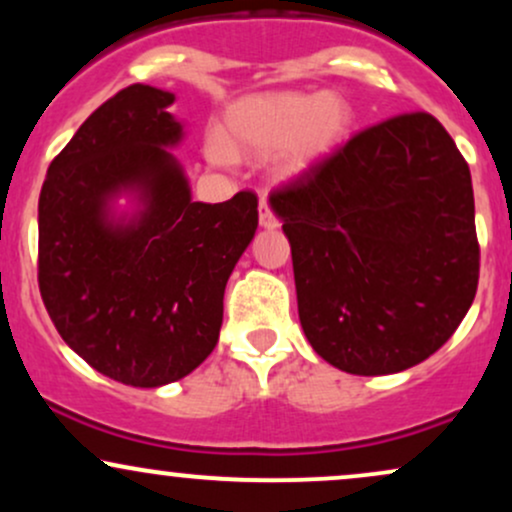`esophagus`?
<instances>
[{"label":"esophagus","mask_w":512,"mask_h":512,"mask_svg":"<svg viewBox=\"0 0 512 512\" xmlns=\"http://www.w3.org/2000/svg\"><path fill=\"white\" fill-rule=\"evenodd\" d=\"M260 223L264 228H276L279 226V219H276L274 216V211L269 209V204H267V199H260Z\"/></svg>","instance_id":"obj_1"}]
</instances>
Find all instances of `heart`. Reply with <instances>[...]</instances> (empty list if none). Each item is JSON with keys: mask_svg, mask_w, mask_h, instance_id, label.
I'll return each mask as SVG.
<instances>
[{"mask_svg": "<svg viewBox=\"0 0 512 512\" xmlns=\"http://www.w3.org/2000/svg\"><path fill=\"white\" fill-rule=\"evenodd\" d=\"M351 120V105L339 93H257L226 110L223 137L211 134L207 154L216 163H231L233 156H264L281 149L279 170L291 178L337 149Z\"/></svg>", "mask_w": 512, "mask_h": 512, "instance_id": "1", "label": "heart"}]
</instances>
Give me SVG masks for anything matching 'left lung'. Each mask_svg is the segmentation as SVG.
<instances>
[{
  "mask_svg": "<svg viewBox=\"0 0 512 512\" xmlns=\"http://www.w3.org/2000/svg\"><path fill=\"white\" fill-rule=\"evenodd\" d=\"M269 204L291 243L303 332L334 368L399 373L460 327L479 284L472 175L433 115L361 129Z\"/></svg>",
  "mask_w": 512,
  "mask_h": 512,
  "instance_id": "left-lung-1",
  "label": "left lung"
}]
</instances>
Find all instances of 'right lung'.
Returning a JSON list of instances; mask_svg holds the SVG:
<instances>
[{
    "mask_svg": "<svg viewBox=\"0 0 512 512\" xmlns=\"http://www.w3.org/2000/svg\"><path fill=\"white\" fill-rule=\"evenodd\" d=\"M173 93L132 84L50 163L38 202V286L60 337L122 385L161 387L214 351L223 291L257 231V195L192 202L168 146ZM143 207L115 220V196Z\"/></svg>",
    "mask_w": 512,
    "mask_h": 512,
    "instance_id": "add662e5",
    "label": "right lung"
}]
</instances>
